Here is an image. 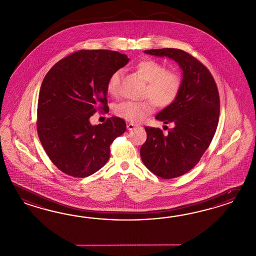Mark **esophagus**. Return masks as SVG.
<instances>
[{"mask_svg": "<svg viewBox=\"0 0 256 256\" xmlns=\"http://www.w3.org/2000/svg\"><path fill=\"white\" fill-rule=\"evenodd\" d=\"M136 127H138V126L136 124H127V129H128L129 131L134 130Z\"/></svg>", "mask_w": 256, "mask_h": 256, "instance_id": "obj_1", "label": "esophagus"}]
</instances>
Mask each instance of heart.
I'll use <instances>...</instances> for the list:
<instances>
[{
    "instance_id": "obj_1",
    "label": "heart",
    "mask_w": 256,
    "mask_h": 256,
    "mask_svg": "<svg viewBox=\"0 0 256 256\" xmlns=\"http://www.w3.org/2000/svg\"><path fill=\"white\" fill-rule=\"evenodd\" d=\"M138 74L148 82L144 96L151 100L141 102L124 101L114 108L115 114L120 118L131 122H139L154 110V104L160 108L170 105L178 96L181 87V77L176 70H166L165 66L156 60L146 59L136 66ZM122 78L120 70L112 73L106 82V91L112 96H117Z\"/></svg>"
}]
</instances>
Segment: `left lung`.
<instances>
[{"label":"left lung","instance_id":"obj_1","mask_svg":"<svg viewBox=\"0 0 256 256\" xmlns=\"http://www.w3.org/2000/svg\"><path fill=\"white\" fill-rule=\"evenodd\" d=\"M144 52L174 60L183 70V79L176 100L156 115V120L174 127L167 134L160 128L144 127L146 140L140 156L158 176H181L200 162L216 132L220 113L216 84L209 70L183 50L162 48Z\"/></svg>","mask_w":256,"mask_h":256}]
</instances>
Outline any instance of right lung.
I'll return each instance as SVG.
<instances>
[{
    "instance_id": "obj_1",
    "label": "right lung",
    "mask_w": 256,
    "mask_h": 256,
    "mask_svg": "<svg viewBox=\"0 0 256 256\" xmlns=\"http://www.w3.org/2000/svg\"><path fill=\"white\" fill-rule=\"evenodd\" d=\"M129 62L110 50H80L47 72L40 90L37 131L46 154L59 170L89 176L108 160L110 144L126 130L122 118L92 125L90 117L108 108L106 82Z\"/></svg>"
}]
</instances>
